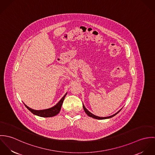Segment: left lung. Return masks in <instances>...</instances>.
Instances as JSON below:
<instances>
[{"label":"left lung","instance_id":"obj_1","mask_svg":"<svg viewBox=\"0 0 155 155\" xmlns=\"http://www.w3.org/2000/svg\"><path fill=\"white\" fill-rule=\"evenodd\" d=\"M83 107H84V110L85 111V113L88 114V116H90V117H93V118H94V119H108V118H110V117H113L114 116H115L116 114H117L121 110V109L119 111H118L117 113H116L115 114H114L113 115H111L110 116H108V117H98V116H95V115H94V114H93L92 113H91V112H89L86 108H85V107L84 106V105H83Z\"/></svg>","mask_w":155,"mask_h":155}]
</instances>
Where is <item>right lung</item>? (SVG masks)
Returning <instances> with one entry per match:
<instances>
[{"label":"right lung","mask_w":155,"mask_h":155,"mask_svg":"<svg viewBox=\"0 0 155 155\" xmlns=\"http://www.w3.org/2000/svg\"><path fill=\"white\" fill-rule=\"evenodd\" d=\"M66 94H66L64 95V97L61 99V100L55 106H54V107H52L50 109H48L42 110H36L30 109V107L27 106L25 104H24V105L27 107V109H28L32 113H33L35 115H37V116H41V117H52V116L57 115L60 112Z\"/></svg>","instance_id":"add662e5"}]
</instances>
